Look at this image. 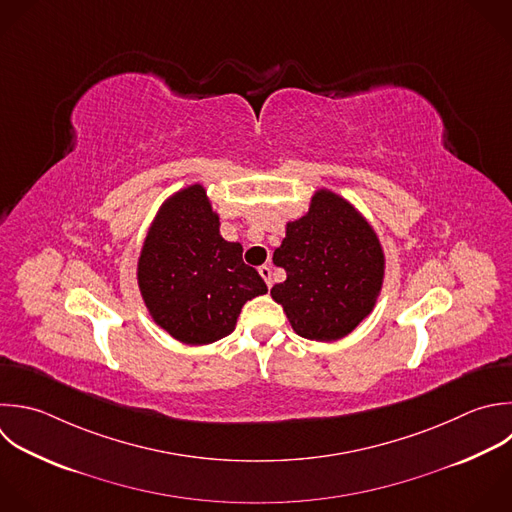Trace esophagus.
I'll return each instance as SVG.
<instances>
[{
	"instance_id": "esophagus-1",
	"label": "esophagus",
	"mask_w": 512,
	"mask_h": 512,
	"mask_svg": "<svg viewBox=\"0 0 512 512\" xmlns=\"http://www.w3.org/2000/svg\"><path fill=\"white\" fill-rule=\"evenodd\" d=\"M258 272H260V276L264 278L266 286H268V288H272V268L264 264V266H260V268H258Z\"/></svg>"
}]
</instances>
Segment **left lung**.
<instances>
[{"label": "left lung", "mask_w": 512, "mask_h": 512, "mask_svg": "<svg viewBox=\"0 0 512 512\" xmlns=\"http://www.w3.org/2000/svg\"><path fill=\"white\" fill-rule=\"evenodd\" d=\"M272 262L286 270L272 298L296 334L338 340L370 314L378 298L384 256L368 222L340 196L316 192L306 216L286 226Z\"/></svg>", "instance_id": "obj_1"}]
</instances>
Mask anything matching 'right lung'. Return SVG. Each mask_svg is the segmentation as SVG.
<instances>
[{
    "label": "right lung",
    "mask_w": 512,
    "mask_h": 512,
    "mask_svg": "<svg viewBox=\"0 0 512 512\" xmlns=\"http://www.w3.org/2000/svg\"><path fill=\"white\" fill-rule=\"evenodd\" d=\"M138 282L152 318L196 346L228 336L242 306L268 292L256 268L244 264L242 246L220 236L202 186L162 206L144 242Z\"/></svg>",
    "instance_id": "1"
}]
</instances>
